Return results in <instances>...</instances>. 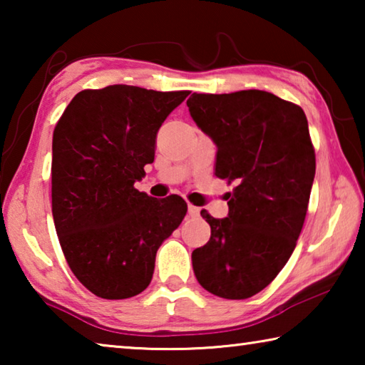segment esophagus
Returning <instances> with one entry per match:
<instances>
[{"label":"esophagus","instance_id":"esophagus-1","mask_svg":"<svg viewBox=\"0 0 365 365\" xmlns=\"http://www.w3.org/2000/svg\"><path fill=\"white\" fill-rule=\"evenodd\" d=\"M200 212H201L200 207H196L193 205H188V214L191 215V217H200Z\"/></svg>","mask_w":365,"mask_h":365}]
</instances>
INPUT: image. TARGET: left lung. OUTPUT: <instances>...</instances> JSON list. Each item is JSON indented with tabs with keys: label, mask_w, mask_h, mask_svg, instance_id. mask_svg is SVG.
<instances>
[{
	"label": "left lung",
	"mask_w": 365,
	"mask_h": 365,
	"mask_svg": "<svg viewBox=\"0 0 365 365\" xmlns=\"http://www.w3.org/2000/svg\"><path fill=\"white\" fill-rule=\"evenodd\" d=\"M196 125L217 146L215 175L235 183L228 215L191 255L200 285L225 299L261 292L285 267L304 224L316 153L304 110L262 90L193 93Z\"/></svg>",
	"instance_id": "obj_1"
}]
</instances>
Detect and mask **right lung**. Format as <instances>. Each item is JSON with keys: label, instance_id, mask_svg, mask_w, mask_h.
Here are the masks:
<instances>
[{"label": "right lung", "instance_id": "right-lung-1", "mask_svg": "<svg viewBox=\"0 0 365 365\" xmlns=\"http://www.w3.org/2000/svg\"><path fill=\"white\" fill-rule=\"evenodd\" d=\"M190 91L132 85L83 90L53 133L54 227L73 275L104 299L150 285L159 246L182 224L187 202L133 187L154 160L156 135Z\"/></svg>", "mask_w": 365, "mask_h": 365}]
</instances>
